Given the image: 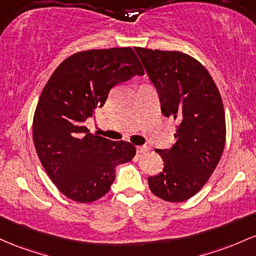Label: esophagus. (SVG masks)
I'll return each mask as SVG.
<instances>
[{
	"mask_svg": "<svg viewBox=\"0 0 256 256\" xmlns=\"http://www.w3.org/2000/svg\"><path fill=\"white\" fill-rule=\"evenodd\" d=\"M148 151V146H136V152L138 154H145V152Z\"/></svg>",
	"mask_w": 256,
	"mask_h": 256,
	"instance_id": "1",
	"label": "esophagus"
}]
</instances>
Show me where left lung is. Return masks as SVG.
I'll use <instances>...</instances> for the list:
<instances>
[{"label":"left lung","mask_w":256,"mask_h":256,"mask_svg":"<svg viewBox=\"0 0 256 256\" xmlns=\"http://www.w3.org/2000/svg\"><path fill=\"white\" fill-rule=\"evenodd\" d=\"M134 50L156 87L163 116L179 122L173 148L156 150L164 168L148 178V188L166 202H182L206 185L221 158L226 140L222 99L208 70L188 54Z\"/></svg>","instance_id":"left-lung-1"}]
</instances>
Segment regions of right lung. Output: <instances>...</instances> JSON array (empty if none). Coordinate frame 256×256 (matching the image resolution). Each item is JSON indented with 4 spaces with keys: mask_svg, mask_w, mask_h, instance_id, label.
Returning a JSON list of instances; mask_svg holds the SVG:
<instances>
[{
    "mask_svg": "<svg viewBox=\"0 0 256 256\" xmlns=\"http://www.w3.org/2000/svg\"><path fill=\"white\" fill-rule=\"evenodd\" d=\"M136 74L144 68L130 47L83 50L66 58L43 88L34 114V144L52 182L74 202L105 196L116 166L136 156L133 144L111 142L84 126L111 88Z\"/></svg>",
    "mask_w": 256,
    "mask_h": 256,
    "instance_id": "obj_1",
    "label": "right lung"
}]
</instances>
